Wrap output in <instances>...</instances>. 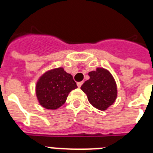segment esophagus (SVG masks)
<instances>
[{"instance_id": "obj_1", "label": "esophagus", "mask_w": 153, "mask_h": 153, "mask_svg": "<svg viewBox=\"0 0 153 153\" xmlns=\"http://www.w3.org/2000/svg\"><path fill=\"white\" fill-rule=\"evenodd\" d=\"M82 84H83L82 81H81V82H77V86H78V87H79V88H80V86L82 85Z\"/></svg>"}]
</instances>
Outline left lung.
Instances as JSON below:
<instances>
[{"mask_svg": "<svg viewBox=\"0 0 153 153\" xmlns=\"http://www.w3.org/2000/svg\"><path fill=\"white\" fill-rule=\"evenodd\" d=\"M89 79L86 80L81 90L87 95L88 100L93 107L106 110L115 102L117 96V84L112 74L103 68L88 73Z\"/></svg>", "mask_w": 153, "mask_h": 153, "instance_id": "obj_1", "label": "left lung"}]
</instances>
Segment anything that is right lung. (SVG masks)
<instances>
[{
    "instance_id": "1",
    "label": "right lung",
    "mask_w": 153,
    "mask_h": 153,
    "mask_svg": "<svg viewBox=\"0 0 153 153\" xmlns=\"http://www.w3.org/2000/svg\"><path fill=\"white\" fill-rule=\"evenodd\" d=\"M77 88L73 76L63 68L44 73L36 85V94L40 105L47 109H56L65 104L71 91Z\"/></svg>"
}]
</instances>
